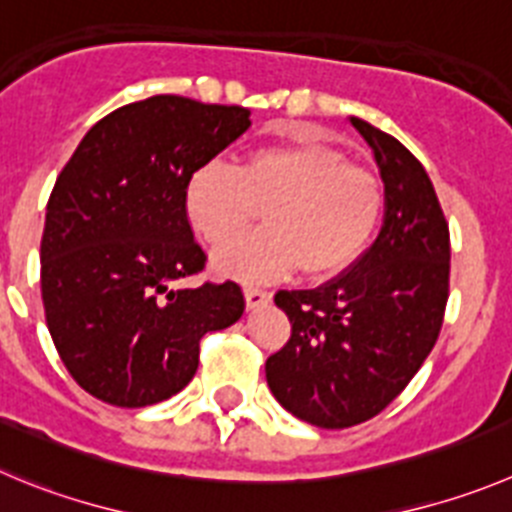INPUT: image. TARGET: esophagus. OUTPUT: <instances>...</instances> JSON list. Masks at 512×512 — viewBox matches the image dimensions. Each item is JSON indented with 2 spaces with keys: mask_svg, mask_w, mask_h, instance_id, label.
I'll return each mask as SVG.
<instances>
[{
  "mask_svg": "<svg viewBox=\"0 0 512 512\" xmlns=\"http://www.w3.org/2000/svg\"><path fill=\"white\" fill-rule=\"evenodd\" d=\"M245 303L250 310L262 308V305L270 303V293H265V290H257V288H245Z\"/></svg>",
  "mask_w": 512,
  "mask_h": 512,
  "instance_id": "obj_1",
  "label": "esophagus"
}]
</instances>
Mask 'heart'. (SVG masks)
Instances as JSON below:
<instances>
[{
    "label": "heart",
    "instance_id": "b5f03b06",
    "mask_svg": "<svg viewBox=\"0 0 512 512\" xmlns=\"http://www.w3.org/2000/svg\"><path fill=\"white\" fill-rule=\"evenodd\" d=\"M265 203L266 229L222 247L214 270L250 283L285 278L298 267L308 278L338 275L369 247L384 191L376 174L310 138L267 143L240 166L212 159L184 184L186 219L212 247L241 231Z\"/></svg>",
    "mask_w": 512,
    "mask_h": 512
}]
</instances>
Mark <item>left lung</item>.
<instances>
[{"label": "left lung", "mask_w": 512, "mask_h": 512, "mask_svg": "<svg viewBox=\"0 0 512 512\" xmlns=\"http://www.w3.org/2000/svg\"><path fill=\"white\" fill-rule=\"evenodd\" d=\"M384 181L374 245L315 290H280L290 341L265 364L272 396L293 417L346 429L404 391L442 328L450 290V229L427 171L404 143L351 118Z\"/></svg>", "instance_id": "1"}]
</instances>
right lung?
<instances>
[{
    "mask_svg": "<svg viewBox=\"0 0 512 512\" xmlns=\"http://www.w3.org/2000/svg\"><path fill=\"white\" fill-rule=\"evenodd\" d=\"M240 105L151 95L95 123L57 176L42 232V303L65 369L95 399L148 407L179 394L199 338L240 321V285L204 267L184 212L197 166L250 128Z\"/></svg>",
    "mask_w": 512,
    "mask_h": 512,
    "instance_id": "right-lung-1",
    "label": "right lung"
}]
</instances>
